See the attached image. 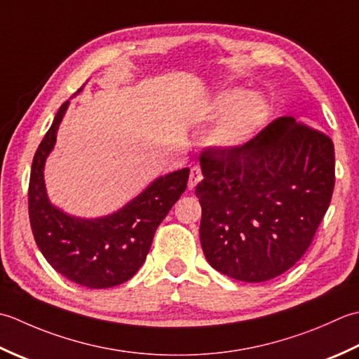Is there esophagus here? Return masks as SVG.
Wrapping results in <instances>:
<instances>
[{"label": "esophagus", "instance_id": "esophagus-1", "mask_svg": "<svg viewBox=\"0 0 359 359\" xmlns=\"http://www.w3.org/2000/svg\"><path fill=\"white\" fill-rule=\"evenodd\" d=\"M201 178H203V175H201V169L200 167H192V169H190V175H189V182H187V187L190 189V190H194L195 187H196V184H198V182L201 181Z\"/></svg>", "mask_w": 359, "mask_h": 359}]
</instances>
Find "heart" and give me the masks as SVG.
Wrapping results in <instances>:
<instances>
[{
  "instance_id": "1",
  "label": "heart",
  "mask_w": 359,
  "mask_h": 359,
  "mask_svg": "<svg viewBox=\"0 0 359 359\" xmlns=\"http://www.w3.org/2000/svg\"><path fill=\"white\" fill-rule=\"evenodd\" d=\"M210 119H217L208 133V142L218 151L245 147L265 127L269 105L257 93L243 88H224L217 91L206 108Z\"/></svg>"
}]
</instances>
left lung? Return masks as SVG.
<instances>
[{
    "label": "left lung",
    "instance_id": "left-lung-1",
    "mask_svg": "<svg viewBox=\"0 0 359 359\" xmlns=\"http://www.w3.org/2000/svg\"><path fill=\"white\" fill-rule=\"evenodd\" d=\"M200 165V241L212 268L259 283L302 257L332 201L330 137L288 116L245 147L204 150Z\"/></svg>",
    "mask_w": 359,
    "mask_h": 359
}]
</instances>
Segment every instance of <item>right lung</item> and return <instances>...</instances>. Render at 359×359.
<instances>
[{
    "label": "right lung",
    "instance_id": "1",
    "mask_svg": "<svg viewBox=\"0 0 359 359\" xmlns=\"http://www.w3.org/2000/svg\"><path fill=\"white\" fill-rule=\"evenodd\" d=\"M68 107L69 100L58 109L35 151L29 180V220L36 246L57 273L86 288H111L131 279L142 266L158 226L186 190L190 170L161 175L113 214L96 218L67 214L49 200L45 164Z\"/></svg>",
    "mask_w": 359,
    "mask_h": 359
}]
</instances>
